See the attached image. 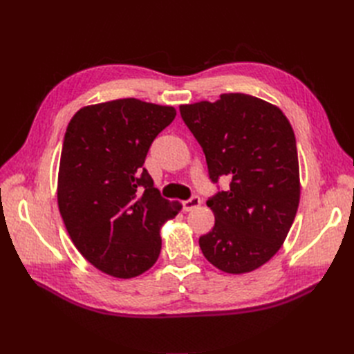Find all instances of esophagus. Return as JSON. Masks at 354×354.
Segmentation results:
<instances>
[{
    "label": "esophagus",
    "mask_w": 354,
    "mask_h": 354,
    "mask_svg": "<svg viewBox=\"0 0 354 354\" xmlns=\"http://www.w3.org/2000/svg\"><path fill=\"white\" fill-rule=\"evenodd\" d=\"M183 209L185 212H192L194 208H198L201 205V198L199 196H192L190 199H186L183 201Z\"/></svg>",
    "instance_id": "esophagus-1"
}]
</instances>
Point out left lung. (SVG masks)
<instances>
[{"label": "left lung", "instance_id": "obj_1", "mask_svg": "<svg viewBox=\"0 0 354 354\" xmlns=\"http://www.w3.org/2000/svg\"><path fill=\"white\" fill-rule=\"evenodd\" d=\"M203 147L213 183L231 180L207 201L214 226L199 238L205 259L229 274L257 270L280 250L299 205V162L288 118L245 93L180 106Z\"/></svg>", "mask_w": 354, "mask_h": 354}]
</instances>
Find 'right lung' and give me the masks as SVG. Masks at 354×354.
Returning <instances> with one entry per match:
<instances>
[{
  "instance_id": "add662e5",
  "label": "right lung",
  "mask_w": 354,
  "mask_h": 354,
  "mask_svg": "<svg viewBox=\"0 0 354 354\" xmlns=\"http://www.w3.org/2000/svg\"><path fill=\"white\" fill-rule=\"evenodd\" d=\"M176 109L136 98L80 109L64 137L58 205L75 248L95 268L132 279L158 261L160 227L181 209L142 168Z\"/></svg>"
}]
</instances>
